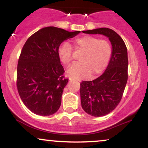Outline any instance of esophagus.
Listing matches in <instances>:
<instances>
[{
  "label": "esophagus",
  "mask_w": 148,
  "mask_h": 148,
  "mask_svg": "<svg viewBox=\"0 0 148 148\" xmlns=\"http://www.w3.org/2000/svg\"><path fill=\"white\" fill-rule=\"evenodd\" d=\"M69 80H76V81H80L79 80L76 79V78H69Z\"/></svg>",
  "instance_id": "obj_1"
}]
</instances>
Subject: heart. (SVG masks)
I'll list each match as a JSON object with an SVG mask.
<instances>
[{
    "label": "heart",
    "mask_w": 148,
    "mask_h": 148,
    "mask_svg": "<svg viewBox=\"0 0 148 148\" xmlns=\"http://www.w3.org/2000/svg\"><path fill=\"white\" fill-rule=\"evenodd\" d=\"M72 46L83 52L79 57L80 63L72 65L67 70L68 75L74 78L99 75L108 66L113 53L109 41L90 35L76 39L73 42ZM58 55L63 64L69 65L72 62V48L68 44L61 45Z\"/></svg>",
    "instance_id": "1"
}]
</instances>
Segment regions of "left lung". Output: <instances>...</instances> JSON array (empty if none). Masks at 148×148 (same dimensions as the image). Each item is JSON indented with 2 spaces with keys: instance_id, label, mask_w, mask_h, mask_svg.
Wrapping results in <instances>:
<instances>
[{
  "instance_id": "left-lung-1",
  "label": "left lung",
  "mask_w": 148,
  "mask_h": 148,
  "mask_svg": "<svg viewBox=\"0 0 148 148\" xmlns=\"http://www.w3.org/2000/svg\"><path fill=\"white\" fill-rule=\"evenodd\" d=\"M82 32L106 36L113 48L111 60L103 74L96 79L80 83L83 109L89 115L101 117L111 113L120 102L128 80V52L124 40L111 29L100 28Z\"/></svg>"
}]
</instances>
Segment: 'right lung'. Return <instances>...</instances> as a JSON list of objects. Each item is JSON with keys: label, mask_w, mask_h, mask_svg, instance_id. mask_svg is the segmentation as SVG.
Here are the masks:
<instances>
[{"label": "right lung", "mask_w": 148, "mask_h": 148, "mask_svg": "<svg viewBox=\"0 0 148 148\" xmlns=\"http://www.w3.org/2000/svg\"><path fill=\"white\" fill-rule=\"evenodd\" d=\"M80 33L45 27L24 45L17 68V87L24 105L33 113L49 116L59 110L68 79L63 78L58 50L61 43Z\"/></svg>", "instance_id": "1"}]
</instances>
